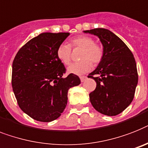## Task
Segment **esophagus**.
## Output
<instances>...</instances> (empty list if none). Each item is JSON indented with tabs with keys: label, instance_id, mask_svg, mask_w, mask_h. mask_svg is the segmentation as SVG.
Here are the masks:
<instances>
[{
	"label": "esophagus",
	"instance_id": "1",
	"mask_svg": "<svg viewBox=\"0 0 148 148\" xmlns=\"http://www.w3.org/2000/svg\"><path fill=\"white\" fill-rule=\"evenodd\" d=\"M80 79H81L82 82H83L87 79V76H80Z\"/></svg>",
	"mask_w": 148,
	"mask_h": 148
}]
</instances>
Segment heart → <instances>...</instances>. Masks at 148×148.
I'll use <instances>...</instances> for the list:
<instances>
[{
	"instance_id": "obj_1",
	"label": "heart",
	"mask_w": 148,
	"mask_h": 148,
	"mask_svg": "<svg viewBox=\"0 0 148 148\" xmlns=\"http://www.w3.org/2000/svg\"><path fill=\"white\" fill-rule=\"evenodd\" d=\"M71 47L81 48L79 62L72 63L67 68L69 73L82 75L91 70L92 63L97 65L103 58V49L101 45L95 43L92 38L86 35H79L70 39L69 45L61 44L57 47V56L58 59L65 65H68L71 61Z\"/></svg>"
}]
</instances>
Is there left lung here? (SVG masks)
Instances as JSON below:
<instances>
[{
	"label": "left lung",
	"instance_id": "8db88e82",
	"mask_svg": "<svg viewBox=\"0 0 148 148\" xmlns=\"http://www.w3.org/2000/svg\"><path fill=\"white\" fill-rule=\"evenodd\" d=\"M84 32L97 36L103 47V60L88 76L97 83L89 95L90 101L103 115H118L134 98L138 80L135 57L126 45L108 29L98 28Z\"/></svg>",
	"mask_w": 148,
	"mask_h": 148
}]
</instances>
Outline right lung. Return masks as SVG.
Masks as SVG:
<instances>
[{"label": "right lung", "mask_w": 148, "mask_h": 148, "mask_svg": "<svg viewBox=\"0 0 148 148\" xmlns=\"http://www.w3.org/2000/svg\"><path fill=\"white\" fill-rule=\"evenodd\" d=\"M69 32L41 33L19 50L13 62L12 87L20 109L32 119L48 123L60 116L69 89L79 85V76L66 73L57 50Z\"/></svg>", "instance_id": "add662e5"}]
</instances>
